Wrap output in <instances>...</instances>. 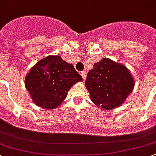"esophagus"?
<instances>
[{
    "mask_svg": "<svg viewBox=\"0 0 156 156\" xmlns=\"http://www.w3.org/2000/svg\"><path fill=\"white\" fill-rule=\"evenodd\" d=\"M81 76H82L83 80L86 79V77H87V73H86V71L81 72Z\"/></svg>",
    "mask_w": 156,
    "mask_h": 156,
    "instance_id": "34e87169",
    "label": "esophagus"
}]
</instances>
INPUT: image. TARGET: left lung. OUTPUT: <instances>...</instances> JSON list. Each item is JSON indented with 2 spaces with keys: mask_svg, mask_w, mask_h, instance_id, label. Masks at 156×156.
<instances>
[{
  "mask_svg": "<svg viewBox=\"0 0 156 156\" xmlns=\"http://www.w3.org/2000/svg\"><path fill=\"white\" fill-rule=\"evenodd\" d=\"M85 84L96 106L111 110L126 101L133 90L134 81L125 66L103 58L87 73Z\"/></svg>",
  "mask_w": 156,
  "mask_h": 156,
  "instance_id": "8db88e82",
  "label": "left lung"
}]
</instances>
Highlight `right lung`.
Returning <instances> with one entry per match:
<instances>
[{
    "label": "right lung",
    "mask_w": 156,
    "mask_h": 156,
    "mask_svg": "<svg viewBox=\"0 0 156 156\" xmlns=\"http://www.w3.org/2000/svg\"><path fill=\"white\" fill-rule=\"evenodd\" d=\"M82 81L73 65L60 56H49L37 62L25 77L26 89L39 107L51 110L66 98L75 83Z\"/></svg>",
    "instance_id": "add662e5"
}]
</instances>
